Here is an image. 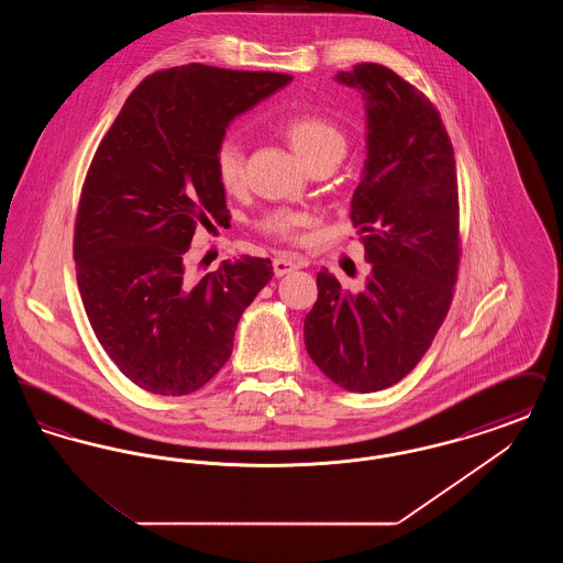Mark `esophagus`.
<instances>
[{
	"instance_id": "obj_1",
	"label": "esophagus",
	"mask_w": 563,
	"mask_h": 563,
	"mask_svg": "<svg viewBox=\"0 0 563 563\" xmlns=\"http://www.w3.org/2000/svg\"><path fill=\"white\" fill-rule=\"evenodd\" d=\"M272 266H274V274H276V276H285V274H289V272H294V269L303 268L306 262H303V260L287 257V255H278V257L272 262Z\"/></svg>"
}]
</instances>
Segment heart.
I'll return each instance as SVG.
<instances>
[{
	"instance_id": "obj_1",
	"label": "heart",
	"mask_w": 563,
	"mask_h": 563,
	"mask_svg": "<svg viewBox=\"0 0 563 563\" xmlns=\"http://www.w3.org/2000/svg\"><path fill=\"white\" fill-rule=\"evenodd\" d=\"M283 133L289 139L295 154L308 168L329 162L338 164L346 154V134L329 118L319 113L291 115L283 124ZM213 162L221 188L228 191L241 188L244 179V154L236 136H223L217 143ZM308 214L294 209H272L260 217L257 228L269 236L291 241L303 225H308Z\"/></svg>"
}]
</instances>
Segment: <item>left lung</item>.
Here are the masks:
<instances>
[{"label": "left lung", "instance_id": "8db88e82", "mask_svg": "<svg viewBox=\"0 0 563 563\" xmlns=\"http://www.w3.org/2000/svg\"><path fill=\"white\" fill-rule=\"evenodd\" d=\"M335 80L367 109V161L350 202L372 272L358 294L322 268L303 321L317 367L350 393L384 390L430 349L454 297L460 209L454 147L429 97L377 63Z\"/></svg>", "mask_w": 563, "mask_h": 563}]
</instances>
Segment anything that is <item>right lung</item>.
Segmentation results:
<instances>
[{
  "instance_id": "add662e5",
  "label": "right lung",
  "mask_w": 563,
  "mask_h": 563,
  "mask_svg": "<svg viewBox=\"0 0 563 563\" xmlns=\"http://www.w3.org/2000/svg\"><path fill=\"white\" fill-rule=\"evenodd\" d=\"M291 81L200 63L141 81L84 179L74 260L84 310L118 369L139 388L181 397L230 358L244 308L274 276L242 255L191 280L196 228L223 219L214 147L242 111Z\"/></svg>"
}]
</instances>
